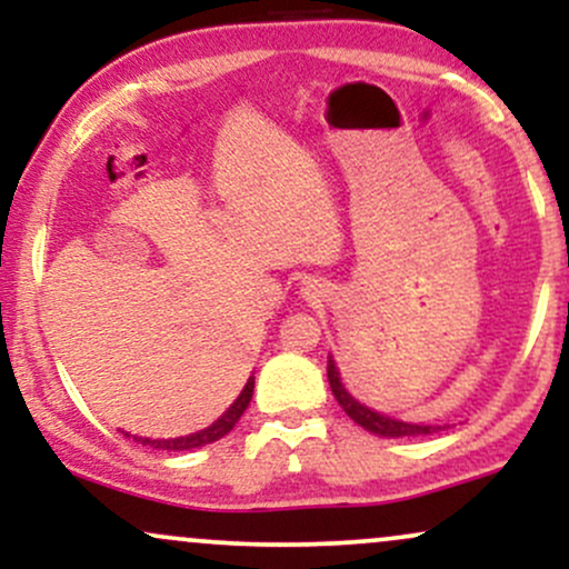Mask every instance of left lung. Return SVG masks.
I'll return each instance as SVG.
<instances>
[{
    "label": "left lung",
    "instance_id": "1",
    "mask_svg": "<svg viewBox=\"0 0 569 569\" xmlns=\"http://www.w3.org/2000/svg\"><path fill=\"white\" fill-rule=\"evenodd\" d=\"M326 375H329L331 393H335L339 407L345 409V415H348L352 422H358L363 430H369V433L382 436V439H401V436H430V433H439L441 428H447V426H426V422H403L398 420V417L382 415V411L361 403L348 388H345L342 375H339V367L331 352H329V363H326Z\"/></svg>",
    "mask_w": 569,
    "mask_h": 569
}]
</instances>
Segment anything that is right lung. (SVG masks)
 <instances>
[{
	"label": "right lung",
	"mask_w": 569,
	"mask_h": 569,
	"mask_svg": "<svg viewBox=\"0 0 569 569\" xmlns=\"http://www.w3.org/2000/svg\"><path fill=\"white\" fill-rule=\"evenodd\" d=\"M251 396H253V377H248V382L243 385V390H240V396L230 403V409H227L219 420H213L208 428L194 430V433H187V436H176V439H143V436H133V441H139V443H143V447H152V449H166V452H187V449H200V447H206V443L219 441L221 436L230 433V430L234 428V422H238L240 415L246 411Z\"/></svg>",
	"instance_id": "obj_1"
}]
</instances>
